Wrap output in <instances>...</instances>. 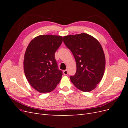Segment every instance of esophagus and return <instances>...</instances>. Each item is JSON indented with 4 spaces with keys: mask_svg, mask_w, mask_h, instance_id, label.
Returning <instances> with one entry per match:
<instances>
[{
    "mask_svg": "<svg viewBox=\"0 0 128 128\" xmlns=\"http://www.w3.org/2000/svg\"><path fill=\"white\" fill-rule=\"evenodd\" d=\"M63 72H64V75H67L68 74V70H67V69H66V70H64Z\"/></svg>",
    "mask_w": 128,
    "mask_h": 128,
    "instance_id": "esophagus-1",
    "label": "esophagus"
}]
</instances>
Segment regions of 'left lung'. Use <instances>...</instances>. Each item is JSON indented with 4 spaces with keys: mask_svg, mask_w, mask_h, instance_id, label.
Segmentation results:
<instances>
[{
    "mask_svg": "<svg viewBox=\"0 0 128 128\" xmlns=\"http://www.w3.org/2000/svg\"><path fill=\"white\" fill-rule=\"evenodd\" d=\"M76 63V72L71 82L80 90L90 92L102 80L105 68V56L100 42L90 34L82 33L64 37Z\"/></svg>",
    "mask_w": 128,
    "mask_h": 128,
    "instance_id": "obj_1",
    "label": "left lung"
}]
</instances>
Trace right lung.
Segmentation results:
<instances>
[{"mask_svg": "<svg viewBox=\"0 0 128 128\" xmlns=\"http://www.w3.org/2000/svg\"><path fill=\"white\" fill-rule=\"evenodd\" d=\"M63 38L56 35H40L30 42L24 54V68L26 78L33 88L40 93L53 91L61 79L55 52Z\"/></svg>", "mask_w": 128, "mask_h": 128, "instance_id": "add662e5", "label": "right lung"}]
</instances>
